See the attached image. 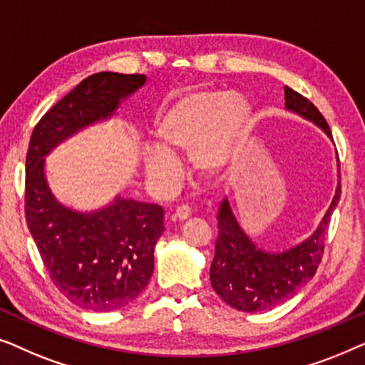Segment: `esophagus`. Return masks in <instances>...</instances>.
Masks as SVG:
<instances>
[{
    "instance_id": "obj_1",
    "label": "esophagus",
    "mask_w": 365,
    "mask_h": 365,
    "mask_svg": "<svg viewBox=\"0 0 365 365\" xmlns=\"http://www.w3.org/2000/svg\"><path fill=\"white\" fill-rule=\"evenodd\" d=\"M189 216H191V209L187 206H179L176 209V212H174V217H176L178 221H186Z\"/></svg>"
}]
</instances>
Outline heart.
<instances>
[{
	"mask_svg": "<svg viewBox=\"0 0 365 365\" xmlns=\"http://www.w3.org/2000/svg\"><path fill=\"white\" fill-rule=\"evenodd\" d=\"M251 126V106L239 96L204 91L184 98L158 121L159 146L146 154L149 178L171 182L178 176L173 156H191L202 174H214L231 161Z\"/></svg>",
	"mask_w": 365,
	"mask_h": 365,
	"instance_id": "b5f03b06",
	"label": "heart"
}]
</instances>
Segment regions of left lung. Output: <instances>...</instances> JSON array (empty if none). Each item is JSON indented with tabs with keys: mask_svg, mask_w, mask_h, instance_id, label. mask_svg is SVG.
Listing matches in <instances>:
<instances>
[{
	"mask_svg": "<svg viewBox=\"0 0 365 365\" xmlns=\"http://www.w3.org/2000/svg\"><path fill=\"white\" fill-rule=\"evenodd\" d=\"M284 96L287 109L314 121L332 138L326 119L307 98L289 86H284ZM339 199L341 182L317 231L307 241L284 252L259 249L239 227L227 201H224L219 209V234L211 264V284L217 296L231 307L244 312L266 311L287 301L316 274L322 261L326 229Z\"/></svg>",
	"mask_w": 365,
	"mask_h": 365,
	"instance_id": "8db88e82",
	"label": "left lung"
}]
</instances>
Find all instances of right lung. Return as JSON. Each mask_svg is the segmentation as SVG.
I'll list each match as a JSON object with an SVG mask.
<instances>
[{
	"label": "right lung",
	"mask_w": 365,
	"mask_h": 365,
	"mask_svg": "<svg viewBox=\"0 0 365 365\" xmlns=\"http://www.w3.org/2000/svg\"><path fill=\"white\" fill-rule=\"evenodd\" d=\"M144 81V74H91L39 119L29 139L24 181L29 232L54 286L89 311H116L144 291L164 231V211L158 204L121 197L96 212L71 211L49 191L44 156L81 128L111 116L119 99Z\"/></svg>",
	"instance_id": "right-lung-1"
}]
</instances>
